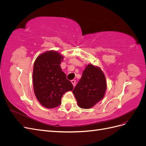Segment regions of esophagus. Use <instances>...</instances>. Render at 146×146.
Wrapping results in <instances>:
<instances>
[{
	"mask_svg": "<svg viewBox=\"0 0 146 146\" xmlns=\"http://www.w3.org/2000/svg\"><path fill=\"white\" fill-rule=\"evenodd\" d=\"M76 80H71V83H72V85H73V86H75V85H76Z\"/></svg>",
	"mask_w": 146,
	"mask_h": 146,
	"instance_id": "1",
	"label": "esophagus"
}]
</instances>
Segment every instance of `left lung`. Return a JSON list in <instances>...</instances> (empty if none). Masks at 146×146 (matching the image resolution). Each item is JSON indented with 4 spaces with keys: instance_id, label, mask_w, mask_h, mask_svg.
Wrapping results in <instances>:
<instances>
[{
    "instance_id": "obj_1",
    "label": "left lung",
    "mask_w": 146,
    "mask_h": 146,
    "mask_svg": "<svg viewBox=\"0 0 146 146\" xmlns=\"http://www.w3.org/2000/svg\"><path fill=\"white\" fill-rule=\"evenodd\" d=\"M107 90L105 75L100 68L88 64L72 92L78 105L82 108H90L103 99Z\"/></svg>"
}]
</instances>
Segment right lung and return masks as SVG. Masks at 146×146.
<instances>
[{
  "label": "right lung",
  "mask_w": 146,
  "mask_h": 146,
  "mask_svg": "<svg viewBox=\"0 0 146 146\" xmlns=\"http://www.w3.org/2000/svg\"><path fill=\"white\" fill-rule=\"evenodd\" d=\"M63 56L54 50L39 55L34 63L33 90L35 96L43 107L53 108L61 104L66 92L72 91V83L67 80L60 64Z\"/></svg>",
  "instance_id": "right-lung-1"
}]
</instances>
